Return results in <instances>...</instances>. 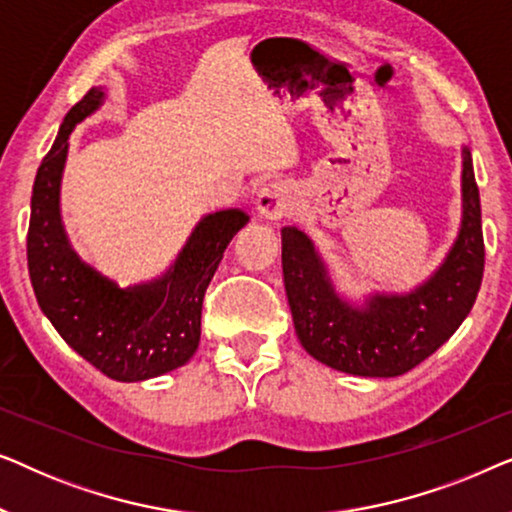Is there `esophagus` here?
Listing matches in <instances>:
<instances>
[{"mask_svg":"<svg viewBox=\"0 0 512 512\" xmlns=\"http://www.w3.org/2000/svg\"><path fill=\"white\" fill-rule=\"evenodd\" d=\"M293 188L284 181H272L265 184L256 198V209L263 219L279 221L293 212Z\"/></svg>","mask_w":512,"mask_h":512,"instance_id":"1","label":"esophagus"}]
</instances>
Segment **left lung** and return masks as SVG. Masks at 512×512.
Wrapping results in <instances>:
<instances>
[{
    "instance_id": "1",
    "label": "left lung",
    "mask_w": 512,
    "mask_h": 512,
    "mask_svg": "<svg viewBox=\"0 0 512 512\" xmlns=\"http://www.w3.org/2000/svg\"><path fill=\"white\" fill-rule=\"evenodd\" d=\"M461 195L459 237L436 275L405 296L375 293L363 307H352L335 293L324 261L303 230H282L284 289L307 354L349 375L396 377L452 338L478 298L485 270L480 191L468 149Z\"/></svg>"
}]
</instances>
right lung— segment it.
Masks as SVG:
<instances>
[{
	"label": "right lung",
	"mask_w": 512,
	"mask_h": 512,
	"mask_svg": "<svg viewBox=\"0 0 512 512\" xmlns=\"http://www.w3.org/2000/svg\"><path fill=\"white\" fill-rule=\"evenodd\" d=\"M104 100L90 88L76 102L41 160L32 186L27 270L41 312L62 340L118 382H142L184 366L198 349L202 298L223 251L247 226L240 209L209 214L195 226L177 261L149 284L118 289L69 247L60 219V179L74 125Z\"/></svg>",
	"instance_id": "add662e5"
}]
</instances>
